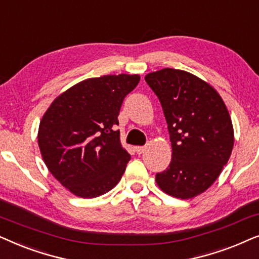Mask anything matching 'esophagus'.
Listing matches in <instances>:
<instances>
[{
    "mask_svg": "<svg viewBox=\"0 0 259 259\" xmlns=\"http://www.w3.org/2000/svg\"><path fill=\"white\" fill-rule=\"evenodd\" d=\"M135 150L137 154H142L146 151V147H135Z\"/></svg>",
    "mask_w": 259,
    "mask_h": 259,
    "instance_id": "1",
    "label": "esophagus"
}]
</instances>
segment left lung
Returning a JSON list of instances; mask_svg holds the SVG:
<instances>
[{"mask_svg":"<svg viewBox=\"0 0 259 259\" xmlns=\"http://www.w3.org/2000/svg\"><path fill=\"white\" fill-rule=\"evenodd\" d=\"M144 79L160 99L171 142L169 167L155 180L168 195L194 198L214 184L232 153L230 113L217 90L189 72L162 68Z\"/></svg>","mask_w":259,"mask_h":259,"instance_id":"8db88e82","label":"left lung"}]
</instances>
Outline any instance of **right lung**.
I'll use <instances>...</instances> for the list:
<instances>
[{
	"instance_id": "1",
	"label": "right lung",
	"mask_w": 259,
	"mask_h": 259,
	"mask_svg": "<svg viewBox=\"0 0 259 259\" xmlns=\"http://www.w3.org/2000/svg\"><path fill=\"white\" fill-rule=\"evenodd\" d=\"M140 79L124 73L85 79L58 96L44 113L37 132L41 156L72 194L96 198L119 182L130 154L115 125L123 99Z\"/></svg>"
}]
</instances>
